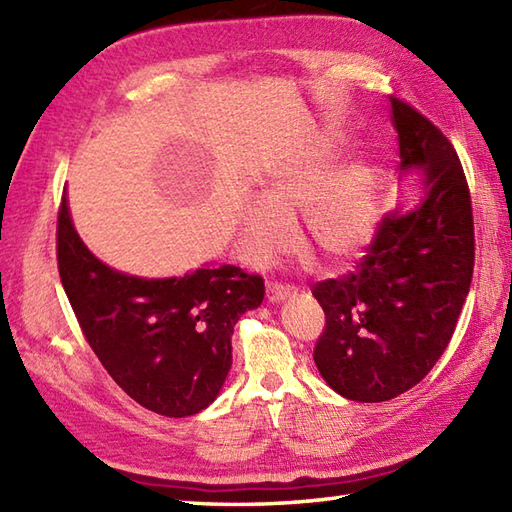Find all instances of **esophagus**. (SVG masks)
<instances>
[{
	"instance_id": "34e87169",
	"label": "esophagus",
	"mask_w": 512,
	"mask_h": 512,
	"mask_svg": "<svg viewBox=\"0 0 512 512\" xmlns=\"http://www.w3.org/2000/svg\"><path fill=\"white\" fill-rule=\"evenodd\" d=\"M292 290L290 286H284V284H277V281H270L268 288H266V299L273 301V303H279V301H286L288 297H292Z\"/></svg>"
}]
</instances>
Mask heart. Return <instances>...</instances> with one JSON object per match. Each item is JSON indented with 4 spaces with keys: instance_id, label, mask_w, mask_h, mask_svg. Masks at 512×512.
Instances as JSON below:
<instances>
[{
    "instance_id": "heart-1",
    "label": "heart",
    "mask_w": 512,
    "mask_h": 512,
    "mask_svg": "<svg viewBox=\"0 0 512 512\" xmlns=\"http://www.w3.org/2000/svg\"><path fill=\"white\" fill-rule=\"evenodd\" d=\"M343 136H325L306 154L281 167L264 200L244 211V244L253 262H266L292 244L290 217L301 213L303 239L332 266H343L372 242L378 224L376 173L365 160H350L328 176Z\"/></svg>"
}]
</instances>
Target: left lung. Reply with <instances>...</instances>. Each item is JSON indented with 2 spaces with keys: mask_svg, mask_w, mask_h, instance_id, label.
Here are the masks:
<instances>
[{
  "mask_svg": "<svg viewBox=\"0 0 512 512\" xmlns=\"http://www.w3.org/2000/svg\"><path fill=\"white\" fill-rule=\"evenodd\" d=\"M402 169H424L422 202L378 222L356 270L323 279L314 363L336 394L391 400L438 363L469 295L475 264L471 193L449 138L416 107L389 96Z\"/></svg>",
  "mask_w": 512,
  "mask_h": 512,
  "instance_id": "left-lung-1",
  "label": "left lung"
}]
</instances>
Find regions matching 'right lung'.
I'll return each mask as SVG.
<instances>
[{
  "mask_svg": "<svg viewBox=\"0 0 512 512\" xmlns=\"http://www.w3.org/2000/svg\"><path fill=\"white\" fill-rule=\"evenodd\" d=\"M57 262L76 321L107 374L138 405L167 418L211 405L233 363L235 323L264 301V279L231 264L171 279L105 266L76 235L65 193Z\"/></svg>",
  "mask_w": 512,
  "mask_h": 512,
  "instance_id": "right-lung-1",
  "label": "right lung"
}]
</instances>
